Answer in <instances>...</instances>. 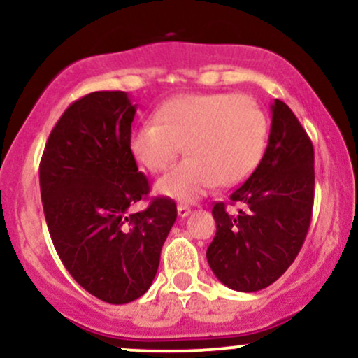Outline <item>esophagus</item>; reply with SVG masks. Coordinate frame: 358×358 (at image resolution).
<instances>
[{"label": "esophagus", "instance_id": "1", "mask_svg": "<svg viewBox=\"0 0 358 358\" xmlns=\"http://www.w3.org/2000/svg\"><path fill=\"white\" fill-rule=\"evenodd\" d=\"M176 212H178V217H182V219H183V217H187L192 210H190V207H188V205L180 203L178 207H176Z\"/></svg>", "mask_w": 358, "mask_h": 358}]
</instances>
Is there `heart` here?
I'll return each instance as SVG.
<instances>
[{
  "instance_id": "heart-1",
  "label": "heart",
  "mask_w": 358,
  "mask_h": 358,
  "mask_svg": "<svg viewBox=\"0 0 358 358\" xmlns=\"http://www.w3.org/2000/svg\"><path fill=\"white\" fill-rule=\"evenodd\" d=\"M131 133L136 162L163 171L183 151L187 158L156 182L158 195L182 202L200 199L215 185L234 187L256 170L268 141V117L248 96L185 94L163 102Z\"/></svg>"
}]
</instances>
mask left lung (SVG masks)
Returning a JSON list of instances; mask_svg holds the SVG:
<instances>
[{
	"instance_id": "left-lung-1",
	"label": "left lung",
	"mask_w": 358,
	"mask_h": 358,
	"mask_svg": "<svg viewBox=\"0 0 358 358\" xmlns=\"http://www.w3.org/2000/svg\"><path fill=\"white\" fill-rule=\"evenodd\" d=\"M269 143L252 175L231 193L245 210L232 215L224 202L212 208L217 232L207 261L231 289L254 293L273 285L293 264L311 222L315 151L311 139L282 101L271 104Z\"/></svg>"
}]
</instances>
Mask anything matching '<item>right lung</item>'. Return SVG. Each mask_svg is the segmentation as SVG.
<instances>
[{"label": "right lung", "instance_id": "right-lung-1", "mask_svg": "<svg viewBox=\"0 0 358 358\" xmlns=\"http://www.w3.org/2000/svg\"><path fill=\"white\" fill-rule=\"evenodd\" d=\"M136 104L122 90L90 92L72 102L48 136L40 192L60 261L102 301L124 305L146 293L176 220V205L150 193L129 148Z\"/></svg>", "mask_w": 358, "mask_h": 358}]
</instances>
